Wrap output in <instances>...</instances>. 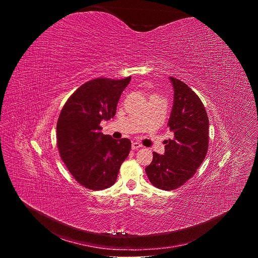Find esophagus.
<instances>
[{
    "instance_id": "1",
    "label": "esophagus",
    "mask_w": 258,
    "mask_h": 258,
    "mask_svg": "<svg viewBox=\"0 0 258 258\" xmlns=\"http://www.w3.org/2000/svg\"><path fill=\"white\" fill-rule=\"evenodd\" d=\"M141 147H142V145L138 142H133V144H132V149L133 150H137V149L141 148Z\"/></svg>"
}]
</instances>
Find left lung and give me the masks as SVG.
Segmentation results:
<instances>
[{
  "instance_id": "8db88e82",
  "label": "left lung",
  "mask_w": 258,
  "mask_h": 258,
  "mask_svg": "<svg viewBox=\"0 0 258 258\" xmlns=\"http://www.w3.org/2000/svg\"><path fill=\"white\" fill-rule=\"evenodd\" d=\"M173 104L168 127L172 140L164 143L163 155L153 152L146 173L152 185L161 190H174L183 185L203 162L208 150L209 121L199 97L185 83L169 78Z\"/></svg>"
}]
</instances>
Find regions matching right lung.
<instances>
[{
	"mask_svg": "<svg viewBox=\"0 0 258 258\" xmlns=\"http://www.w3.org/2000/svg\"><path fill=\"white\" fill-rule=\"evenodd\" d=\"M105 78L81 86L63 106L57 122V146L61 159L81 185L103 190L116 181L128 156V139L103 135L100 123L113 118L123 90L131 82Z\"/></svg>",
	"mask_w": 258,
	"mask_h": 258,
	"instance_id": "obj_1",
	"label": "right lung"
}]
</instances>
